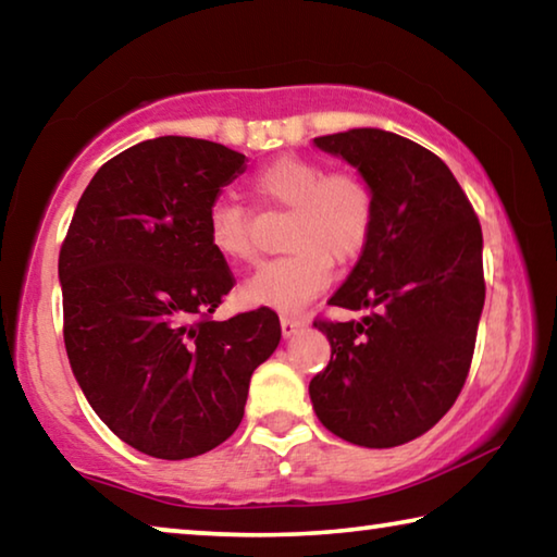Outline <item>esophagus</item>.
<instances>
[{"label":"esophagus","mask_w":557,"mask_h":557,"mask_svg":"<svg viewBox=\"0 0 557 557\" xmlns=\"http://www.w3.org/2000/svg\"><path fill=\"white\" fill-rule=\"evenodd\" d=\"M280 324H282V334H285V336H292V334H297L299 329H305L307 319H305V317H292V314H282V317H280Z\"/></svg>","instance_id":"1"}]
</instances>
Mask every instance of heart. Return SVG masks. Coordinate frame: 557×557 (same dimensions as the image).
I'll return each mask as SVG.
<instances>
[{
    "instance_id": "obj_1",
    "label": "heart",
    "mask_w": 557,
    "mask_h": 557,
    "mask_svg": "<svg viewBox=\"0 0 557 557\" xmlns=\"http://www.w3.org/2000/svg\"><path fill=\"white\" fill-rule=\"evenodd\" d=\"M252 194L289 211L287 256L262 262L245 280L250 305L299 312L332 282V260L356 258L369 243L375 221L371 186L351 172H326L317 159L282 154L252 174ZM206 235L215 256L240 265L256 258V221L243 203L215 201L206 215Z\"/></svg>"
}]
</instances>
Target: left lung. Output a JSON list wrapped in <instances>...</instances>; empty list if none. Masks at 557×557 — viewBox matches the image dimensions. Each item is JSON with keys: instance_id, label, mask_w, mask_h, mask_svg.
Segmentation results:
<instances>
[{"instance_id": "1", "label": "left lung", "mask_w": 557, "mask_h": 557, "mask_svg": "<svg viewBox=\"0 0 557 557\" xmlns=\"http://www.w3.org/2000/svg\"><path fill=\"white\" fill-rule=\"evenodd\" d=\"M314 145L361 172L375 221L329 299L373 312L361 322L314 319L332 358L309 395L336 437L398 447L435 428L465 388L486 295L482 225L449 166L408 137L361 127Z\"/></svg>"}]
</instances>
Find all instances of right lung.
<instances>
[{
    "label": "right lung",
    "mask_w": 557,
    "mask_h": 557,
    "mask_svg": "<svg viewBox=\"0 0 557 557\" xmlns=\"http://www.w3.org/2000/svg\"><path fill=\"white\" fill-rule=\"evenodd\" d=\"M245 154L157 137L98 169L59 252L63 342L98 418L129 447L188 459L240 425L250 375L282 336L268 307L211 317L235 285L206 215Z\"/></svg>",
    "instance_id": "right-lung-1"
}]
</instances>
